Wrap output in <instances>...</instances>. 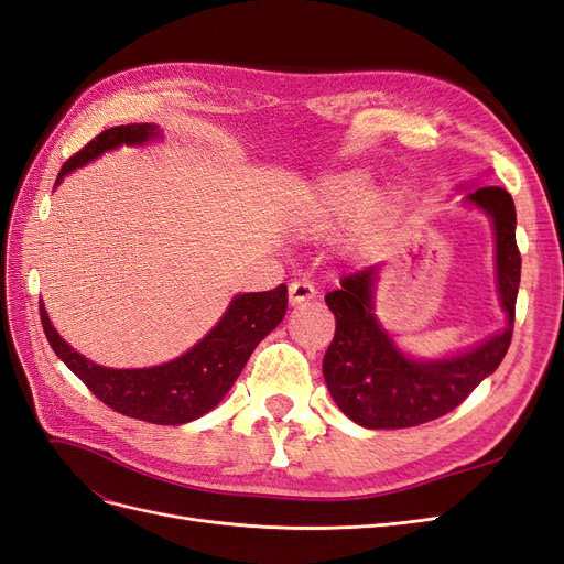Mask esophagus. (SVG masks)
Segmentation results:
<instances>
[{"label":"esophagus","instance_id":"1","mask_svg":"<svg viewBox=\"0 0 564 564\" xmlns=\"http://www.w3.org/2000/svg\"><path fill=\"white\" fill-rule=\"evenodd\" d=\"M315 294H317V289L308 280H296L289 284V301H292V305L311 301V299H315Z\"/></svg>","mask_w":564,"mask_h":564}]
</instances>
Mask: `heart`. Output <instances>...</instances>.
Returning <instances> with one entry per match:
<instances>
[{
  "label": "heart",
  "instance_id": "b5f03b06",
  "mask_svg": "<svg viewBox=\"0 0 564 564\" xmlns=\"http://www.w3.org/2000/svg\"><path fill=\"white\" fill-rule=\"evenodd\" d=\"M367 176L360 172L334 174L324 178L311 195L308 209H305V224L313 230H324L336 220L348 216L367 193Z\"/></svg>",
  "mask_w": 564,
  "mask_h": 564
}]
</instances>
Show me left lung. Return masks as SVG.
Instances as JSON below:
<instances>
[{
    "instance_id": "obj_1",
    "label": "left lung",
    "mask_w": 564,
    "mask_h": 564,
    "mask_svg": "<svg viewBox=\"0 0 564 564\" xmlns=\"http://www.w3.org/2000/svg\"><path fill=\"white\" fill-rule=\"evenodd\" d=\"M470 202L485 209L497 230V275L508 327L452 360L414 362L404 357L371 313L377 265L340 280L324 296L336 317L334 340L322 373L340 412L365 429H412L449 414L473 388L497 369L513 338L520 286V249L516 242V204L503 187H477Z\"/></svg>"
}]
</instances>
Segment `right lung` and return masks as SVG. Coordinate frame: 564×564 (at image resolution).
I'll return each instance as SVG.
<instances>
[{"mask_svg":"<svg viewBox=\"0 0 564 564\" xmlns=\"http://www.w3.org/2000/svg\"><path fill=\"white\" fill-rule=\"evenodd\" d=\"M158 133V127L152 124L106 129L63 164L56 183H61L75 166L96 160L100 152L122 143H145L155 139ZM284 313V284L270 289V292L240 294L232 299L230 308L216 327L195 348L176 357L174 362L150 369H108L89 362L87 357L67 346L40 303V317L48 346L54 348L67 369L115 412L158 425H178L212 412L224 400L235 379L240 377L253 348L278 327Z\"/></svg>","mask_w":564,"mask_h":564,"instance_id":"add662e5","label":"right lung"}]
</instances>
